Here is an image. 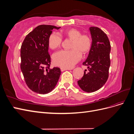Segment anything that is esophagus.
<instances>
[{"label":"esophagus","mask_w":134,"mask_h":134,"mask_svg":"<svg viewBox=\"0 0 134 134\" xmlns=\"http://www.w3.org/2000/svg\"><path fill=\"white\" fill-rule=\"evenodd\" d=\"M60 70L62 71H65V70H70L69 69H67V68H63V67H61L60 68Z\"/></svg>","instance_id":"1"}]
</instances>
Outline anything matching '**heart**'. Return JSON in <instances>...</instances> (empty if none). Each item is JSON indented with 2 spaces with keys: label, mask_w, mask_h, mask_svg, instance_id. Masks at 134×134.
I'll return each instance as SVG.
<instances>
[{
  "label": "heart",
  "mask_w": 134,
  "mask_h": 134,
  "mask_svg": "<svg viewBox=\"0 0 134 134\" xmlns=\"http://www.w3.org/2000/svg\"><path fill=\"white\" fill-rule=\"evenodd\" d=\"M62 35L72 40L70 50H60L53 55V60L56 65L65 68H70L82 58V52L87 54L90 51L92 40L87 34L82 35V32L75 28H70L63 31ZM62 42V37L56 32L52 33L48 38V44L51 49L59 47Z\"/></svg>",
  "instance_id": "b5f03b06"
}]
</instances>
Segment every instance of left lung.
<instances>
[{"label": "left lung", "mask_w": 134, "mask_h": 134, "mask_svg": "<svg viewBox=\"0 0 134 134\" xmlns=\"http://www.w3.org/2000/svg\"><path fill=\"white\" fill-rule=\"evenodd\" d=\"M92 38V45L83 65L88 66V72H84L78 84L83 91L91 93L102 88L109 76L110 66L111 44L106 34L99 28H90Z\"/></svg>", "instance_id": "8db88e82"}]
</instances>
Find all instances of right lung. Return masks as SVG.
<instances>
[{
	"instance_id": "1",
	"label": "right lung",
	"mask_w": 134,
	"mask_h": 134,
	"mask_svg": "<svg viewBox=\"0 0 134 134\" xmlns=\"http://www.w3.org/2000/svg\"><path fill=\"white\" fill-rule=\"evenodd\" d=\"M60 27L42 25L25 37L21 48V69L28 87L39 94H46L55 87L61 75L60 69H50L48 38L53 29Z\"/></svg>"
}]
</instances>
